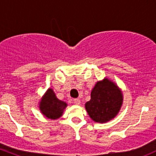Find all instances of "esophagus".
<instances>
[{"mask_svg": "<svg viewBox=\"0 0 156 156\" xmlns=\"http://www.w3.org/2000/svg\"><path fill=\"white\" fill-rule=\"evenodd\" d=\"M73 101L76 105H79L80 103H81V100H80V99H74Z\"/></svg>", "mask_w": 156, "mask_h": 156, "instance_id": "1", "label": "esophagus"}]
</instances>
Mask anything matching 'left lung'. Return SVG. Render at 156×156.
Listing matches in <instances>:
<instances>
[{"instance_id":"left-lung-1","label":"left lung","mask_w":156,"mask_h":156,"mask_svg":"<svg viewBox=\"0 0 156 156\" xmlns=\"http://www.w3.org/2000/svg\"><path fill=\"white\" fill-rule=\"evenodd\" d=\"M90 97L85 108L90 117L100 123L111 120L118 114L123 100L120 90L107 78L96 84Z\"/></svg>"}]
</instances>
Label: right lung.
Masks as SVG:
<instances>
[{
  "instance_id": "right-lung-1",
  "label": "right lung",
  "mask_w": 156,
  "mask_h": 156,
  "mask_svg": "<svg viewBox=\"0 0 156 156\" xmlns=\"http://www.w3.org/2000/svg\"><path fill=\"white\" fill-rule=\"evenodd\" d=\"M66 106L67 104L65 102L56 98L52 89H48L40 103V110L41 112L50 119H59Z\"/></svg>"
}]
</instances>
